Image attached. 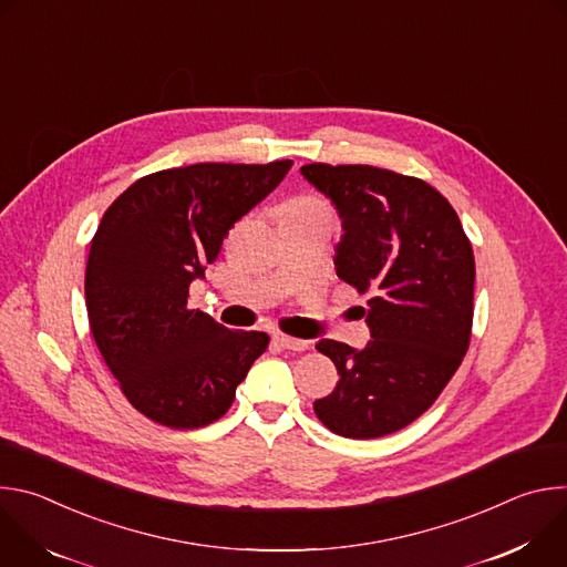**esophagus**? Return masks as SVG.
<instances>
[{"mask_svg": "<svg viewBox=\"0 0 567 567\" xmlns=\"http://www.w3.org/2000/svg\"><path fill=\"white\" fill-rule=\"evenodd\" d=\"M274 343L280 346L282 350H293V352H302V350L309 348V341L293 339V337H285V334H274Z\"/></svg>", "mask_w": 567, "mask_h": 567, "instance_id": "34e87169", "label": "esophagus"}]
</instances>
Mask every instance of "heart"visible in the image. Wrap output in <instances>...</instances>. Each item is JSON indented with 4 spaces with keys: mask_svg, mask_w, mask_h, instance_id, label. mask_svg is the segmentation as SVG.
<instances>
[{
    "mask_svg": "<svg viewBox=\"0 0 567 567\" xmlns=\"http://www.w3.org/2000/svg\"><path fill=\"white\" fill-rule=\"evenodd\" d=\"M285 210H300V213H307V210H328V208H326V204L313 199V197H298V199L289 202V204L285 206Z\"/></svg>",
    "mask_w": 567,
    "mask_h": 567,
    "instance_id": "b5f03b06",
    "label": "heart"
}]
</instances>
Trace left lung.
<instances>
[{
	"label": "left lung",
	"instance_id": "left-lung-1",
	"mask_svg": "<svg viewBox=\"0 0 567 567\" xmlns=\"http://www.w3.org/2000/svg\"><path fill=\"white\" fill-rule=\"evenodd\" d=\"M300 175L341 217L337 276L372 293L363 350L316 343L339 383L313 401V413L337 435L383 437L429 411L466 354L473 251L453 206L422 179L328 164L302 166Z\"/></svg>",
	"mask_w": 567,
	"mask_h": 567
}]
</instances>
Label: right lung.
Instances as JSON below:
<instances>
[{
  "label": "right lung",
  "instance_id": "right-lung-1",
  "mask_svg": "<svg viewBox=\"0 0 567 567\" xmlns=\"http://www.w3.org/2000/svg\"><path fill=\"white\" fill-rule=\"evenodd\" d=\"M293 161L195 164L134 182L92 239L85 300L94 341L132 406L168 429L219 420L265 332H230L188 289L215 262L228 228L258 206Z\"/></svg>",
  "mask_w": 567,
  "mask_h": 567
}]
</instances>
